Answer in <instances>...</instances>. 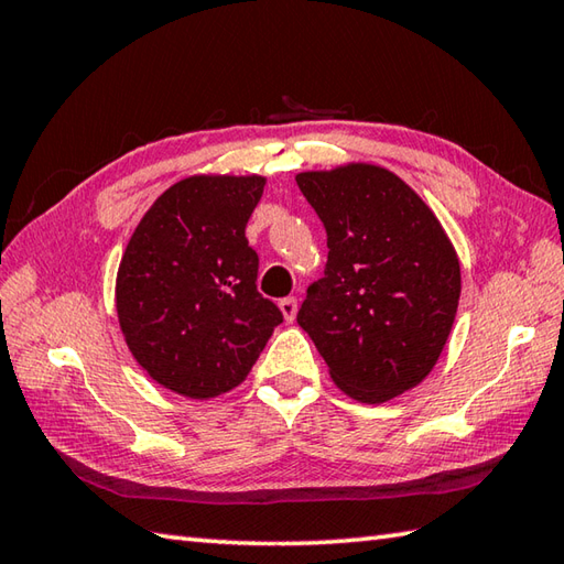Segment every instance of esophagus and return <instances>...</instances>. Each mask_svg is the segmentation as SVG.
<instances>
[{"mask_svg": "<svg viewBox=\"0 0 564 564\" xmlns=\"http://www.w3.org/2000/svg\"><path fill=\"white\" fill-rule=\"evenodd\" d=\"M279 307H281V313H283V319L291 325V322L297 315V301H295V297H283V301L279 303Z\"/></svg>", "mask_w": 564, "mask_h": 564, "instance_id": "1", "label": "esophagus"}]
</instances>
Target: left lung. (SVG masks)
<instances>
[{
    "label": "left lung",
    "instance_id": "left-lung-1",
    "mask_svg": "<svg viewBox=\"0 0 564 564\" xmlns=\"http://www.w3.org/2000/svg\"><path fill=\"white\" fill-rule=\"evenodd\" d=\"M295 182L329 247L297 325L349 398H398L431 373L446 346L460 301L458 254L426 203L382 166L358 162Z\"/></svg>",
    "mask_w": 564,
    "mask_h": 564
}]
</instances>
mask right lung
<instances>
[{"label":"right lung","mask_w":564,"mask_h":564,"mask_svg":"<svg viewBox=\"0 0 564 564\" xmlns=\"http://www.w3.org/2000/svg\"><path fill=\"white\" fill-rule=\"evenodd\" d=\"M263 176H188L142 215L116 275L135 361L166 390L208 400L237 388L283 315L257 291L245 227Z\"/></svg>","instance_id":"1"}]
</instances>
